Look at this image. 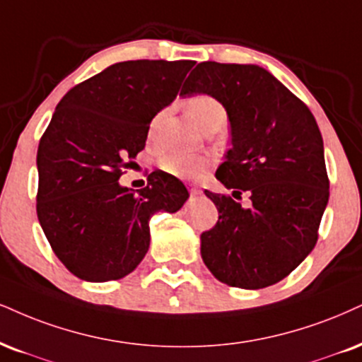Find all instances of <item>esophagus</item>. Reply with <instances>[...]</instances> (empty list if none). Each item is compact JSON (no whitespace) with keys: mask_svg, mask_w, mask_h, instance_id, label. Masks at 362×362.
Here are the masks:
<instances>
[{"mask_svg":"<svg viewBox=\"0 0 362 362\" xmlns=\"http://www.w3.org/2000/svg\"><path fill=\"white\" fill-rule=\"evenodd\" d=\"M188 189H189V193H191V194H193V196H199V194H202V193H203V191H202V189H199V188H198V186H194V185H188Z\"/></svg>","mask_w":362,"mask_h":362,"instance_id":"34e87169","label":"esophagus"}]
</instances>
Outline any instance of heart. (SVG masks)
<instances>
[{"label":"heart","mask_w":362,"mask_h":362,"mask_svg":"<svg viewBox=\"0 0 362 362\" xmlns=\"http://www.w3.org/2000/svg\"><path fill=\"white\" fill-rule=\"evenodd\" d=\"M186 114L189 119L198 126L202 131H206L208 127L215 126V124H223L226 120V110L221 105L220 100L215 97L208 95V93H196L185 102ZM163 112H159L153 119L149 126V137H153L154 129L158 126V120L160 119ZM159 168L164 173L171 174L180 180H194L203 169L206 168V159L202 156H186L180 153H166L159 158Z\"/></svg>","instance_id":"1"}]
</instances>
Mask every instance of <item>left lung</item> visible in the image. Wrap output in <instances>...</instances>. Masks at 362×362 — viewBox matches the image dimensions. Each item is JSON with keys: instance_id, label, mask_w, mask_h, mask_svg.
I'll return each instance as SVG.
<instances>
[{"instance_id": "8db88e82", "label": "left lung", "mask_w": 362, "mask_h": 362, "mask_svg": "<svg viewBox=\"0 0 362 362\" xmlns=\"http://www.w3.org/2000/svg\"><path fill=\"white\" fill-rule=\"evenodd\" d=\"M208 93L221 102L231 149L216 180L233 196L204 191L218 221L202 233L204 265L231 287L263 288L296 270L317 243L329 202L324 142L314 115L282 82L258 65L202 62L181 95ZM242 199V196H240Z\"/></svg>"}]
</instances>
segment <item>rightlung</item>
I'll list each match as a JSON object with an SVG mask.
<instances>
[{"mask_svg":"<svg viewBox=\"0 0 362 362\" xmlns=\"http://www.w3.org/2000/svg\"><path fill=\"white\" fill-rule=\"evenodd\" d=\"M194 62L129 60L65 93L40 139L37 215L55 255L87 282L119 280L149 250L154 213H176L188 189L164 171L137 193L119 185L154 115L176 99Z\"/></svg>","mask_w":362,"mask_h":362,"instance_id":"add662e5","label":"right lung"}]
</instances>
